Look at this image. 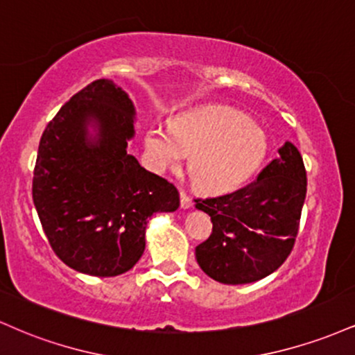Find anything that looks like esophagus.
<instances>
[{
	"label": "esophagus",
	"instance_id": "1",
	"mask_svg": "<svg viewBox=\"0 0 355 355\" xmlns=\"http://www.w3.org/2000/svg\"><path fill=\"white\" fill-rule=\"evenodd\" d=\"M191 205H193L191 198L185 193V191H180V207H182V209H190Z\"/></svg>",
	"mask_w": 355,
	"mask_h": 355
}]
</instances>
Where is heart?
Here are the masks:
<instances>
[{"instance_id":"heart-1","label":"heart","mask_w":355,"mask_h":355,"mask_svg":"<svg viewBox=\"0 0 355 355\" xmlns=\"http://www.w3.org/2000/svg\"><path fill=\"white\" fill-rule=\"evenodd\" d=\"M146 152L160 172L178 168L189 158L191 178L211 193L237 190L262 165L267 140L239 110L205 105L183 112L170 123L146 132Z\"/></svg>"}]
</instances>
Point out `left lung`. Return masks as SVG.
Returning a JSON list of instances; mask_svg holds the SVG:
<instances>
[{
	"label": "left lung",
	"mask_w": 355,
	"mask_h": 355,
	"mask_svg": "<svg viewBox=\"0 0 355 355\" xmlns=\"http://www.w3.org/2000/svg\"><path fill=\"white\" fill-rule=\"evenodd\" d=\"M307 193L302 155L291 141L259 177L220 197L195 198L210 215V237L195 248L198 266L220 284H250L275 272L291 255Z\"/></svg>",
	"instance_id": "obj_1"
}]
</instances>
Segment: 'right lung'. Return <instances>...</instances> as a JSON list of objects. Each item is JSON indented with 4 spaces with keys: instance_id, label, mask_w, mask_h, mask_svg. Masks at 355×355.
Masks as SVG:
<instances>
[{
    "instance_id": "1",
    "label": "right lung",
    "mask_w": 355,
    "mask_h": 355,
    "mask_svg": "<svg viewBox=\"0 0 355 355\" xmlns=\"http://www.w3.org/2000/svg\"><path fill=\"white\" fill-rule=\"evenodd\" d=\"M135 108L112 80L73 95L44 128L33 172V202L61 262L95 277L130 270L145 250L157 211L180 205L173 183L126 152ZM97 135L87 137V125Z\"/></svg>"
}]
</instances>
